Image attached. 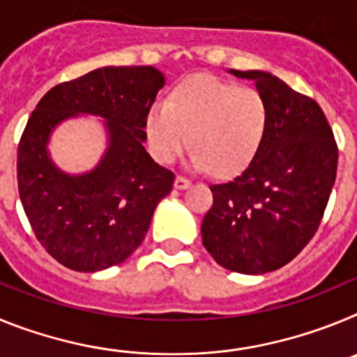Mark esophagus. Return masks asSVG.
<instances>
[{
	"label": "esophagus",
	"instance_id": "1",
	"mask_svg": "<svg viewBox=\"0 0 357 357\" xmlns=\"http://www.w3.org/2000/svg\"><path fill=\"white\" fill-rule=\"evenodd\" d=\"M189 185H191V181H189L188 176L178 175L175 178V188L176 189H185V188H189Z\"/></svg>",
	"mask_w": 357,
	"mask_h": 357
}]
</instances>
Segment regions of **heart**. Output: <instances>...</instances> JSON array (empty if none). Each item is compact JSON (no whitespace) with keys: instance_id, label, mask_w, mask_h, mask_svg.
Returning <instances> with one entry per match:
<instances>
[{"instance_id":"1","label":"heart","mask_w":357,"mask_h":357,"mask_svg":"<svg viewBox=\"0 0 357 357\" xmlns=\"http://www.w3.org/2000/svg\"><path fill=\"white\" fill-rule=\"evenodd\" d=\"M266 125L268 107L259 91L202 77L178 85L168 105L150 110L146 134L160 162L178 159L191 141L195 168L229 176L250 164Z\"/></svg>"}]
</instances>
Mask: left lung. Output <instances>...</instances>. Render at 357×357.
I'll return each instance as SVG.
<instances>
[{"instance_id": "1", "label": "left lung", "mask_w": 357, "mask_h": 357, "mask_svg": "<svg viewBox=\"0 0 357 357\" xmlns=\"http://www.w3.org/2000/svg\"><path fill=\"white\" fill-rule=\"evenodd\" d=\"M230 73L255 80L268 125L247 168L211 184L202 243L220 266L257 275L288 264L317 234L336 181L338 144L313 98L270 73Z\"/></svg>"}]
</instances>
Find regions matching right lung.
<instances>
[{
  "label": "right lung",
  "mask_w": 357,
  "mask_h": 357,
  "mask_svg": "<svg viewBox=\"0 0 357 357\" xmlns=\"http://www.w3.org/2000/svg\"><path fill=\"white\" fill-rule=\"evenodd\" d=\"M164 77L151 66L102 68L40 98L17 146L19 198L44 250L66 268L98 272L143 243L175 173L153 162L143 141ZM78 112L107 119L111 144L94 172L69 177L45 153L49 132Z\"/></svg>",
  "instance_id": "right-lung-1"
}]
</instances>
